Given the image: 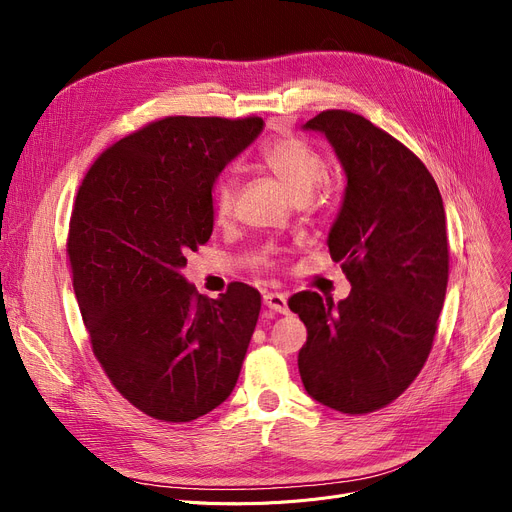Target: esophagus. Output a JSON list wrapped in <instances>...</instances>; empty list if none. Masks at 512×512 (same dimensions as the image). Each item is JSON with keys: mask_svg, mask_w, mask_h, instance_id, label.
Here are the masks:
<instances>
[{"mask_svg": "<svg viewBox=\"0 0 512 512\" xmlns=\"http://www.w3.org/2000/svg\"><path fill=\"white\" fill-rule=\"evenodd\" d=\"M263 305L267 309L276 311V313H288L286 294H282V292H267V294H263Z\"/></svg>", "mask_w": 512, "mask_h": 512, "instance_id": "obj_1", "label": "esophagus"}]
</instances>
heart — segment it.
<instances>
[{
  "instance_id": "heart-1",
  "label": "heart",
  "mask_w": 512,
  "mask_h": 512,
  "mask_svg": "<svg viewBox=\"0 0 512 512\" xmlns=\"http://www.w3.org/2000/svg\"><path fill=\"white\" fill-rule=\"evenodd\" d=\"M259 164L270 172L292 201H305L326 174V161L315 147L299 137H284L265 143L259 151ZM236 201V180L224 174L213 191L215 220L226 222Z\"/></svg>"
}]
</instances>
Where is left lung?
Masks as SVG:
<instances>
[{
	"instance_id": "left-lung-1",
	"label": "left lung",
	"mask_w": 512,
	"mask_h": 512,
	"mask_svg": "<svg viewBox=\"0 0 512 512\" xmlns=\"http://www.w3.org/2000/svg\"><path fill=\"white\" fill-rule=\"evenodd\" d=\"M324 132L346 172L328 238L351 294L334 305L303 290L288 301L307 328L299 351L311 398L344 415L384 409L432 353L448 284L446 213L423 161L367 118L326 110Z\"/></svg>"
}]
</instances>
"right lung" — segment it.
<instances>
[{
  "instance_id": "1",
  "label": "right lung",
  "mask_w": 512,
  "mask_h": 512,
  "mask_svg": "<svg viewBox=\"0 0 512 512\" xmlns=\"http://www.w3.org/2000/svg\"><path fill=\"white\" fill-rule=\"evenodd\" d=\"M263 120L168 116L107 147L74 199L66 253L93 355L145 415L188 423L230 396L261 294L207 299L180 274L213 230L211 188Z\"/></svg>"
}]
</instances>
